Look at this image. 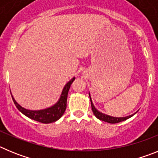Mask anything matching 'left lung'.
I'll return each instance as SVG.
<instances>
[{
    "label": "left lung",
    "mask_w": 158,
    "mask_h": 158,
    "mask_svg": "<svg viewBox=\"0 0 158 158\" xmlns=\"http://www.w3.org/2000/svg\"><path fill=\"white\" fill-rule=\"evenodd\" d=\"M89 94V98H90V101H91V106H92V110H93V114L95 115V116L97 118H99L100 120L102 121H104V122H107V123H120L123 122V121L126 120L127 118H131V117L133 116L135 114H136V112L133 115H128V116L126 117H114V116H111V115H106L104 113H102L100 112V111L96 109V107H95L94 104L93 103V100L91 99V96H90V93Z\"/></svg>",
    "instance_id": "1"
}]
</instances>
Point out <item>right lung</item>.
Masks as SVG:
<instances>
[{"label":"right lung","mask_w":158,"mask_h":158,"mask_svg":"<svg viewBox=\"0 0 158 158\" xmlns=\"http://www.w3.org/2000/svg\"><path fill=\"white\" fill-rule=\"evenodd\" d=\"M75 80V77H73L69 81L66 83L65 86H64L62 92L61 93L60 98L58 99V101L54 104V105L51 106V107L45 108V109L42 110H28L26 109L22 106L19 105L16 100L14 99L12 96V100H13L14 104L16 106L17 109L19 110L20 112H22L24 115H26L28 118L34 119V120L38 121L40 123H54L55 121L58 120L63 115L64 112H65V109H66V101H67V96H68V92L70 88L71 84L73 81Z\"/></svg>","instance_id":"right-lung-1"}]
</instances>
